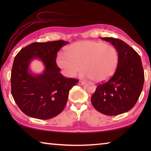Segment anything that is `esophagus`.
<instances>
[{"instance_id":"1","label":"esophagus","mask_w":151,"mask_h":151,"mask_svg":"<svg viewBox=\"0 0 151 151\" xmlns=\"http://www.w3.org/2000/svg\"><path fill=\"white\" fill-rule=\"evenodd\" d=\"M78 84L79 85H84L85 84V82H83V81H78Z\"/></svg>"}]
</instances>
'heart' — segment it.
I'll use <instances>...</instances> for the list:
<instances>
[{"label": "heart", "mask_w": 151, "mask_h": 151, "mask_svg": "<svg viewBox=\"0 0 151 151\" xmlns=\"http://www.w3.org/2000/svg\"><path fill=\"white\" fill-rule=\"evenodd\" d=\"M59 54L57 64L66 76L73 77L80 70L83 77L96 83L106 81L114 75L119 61L118 50L103 42L84 40L73 43Z\"/></svg>", "instance_id": "obj_1"}]
</instances>
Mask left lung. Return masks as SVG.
Returning a JSON list of instances; mask_svg holds the SVG:
<instances>
[{
    "label": "left lung",
    "mask_w": 151,
    "mask_h": 151,
    "mask_svg": "<svg viewBox=\"0 0 151 151\" xmlns=\"http://www.w3.org/2000/svg\"><path fill=\"white\" fill-rule=\"evenodd\" d=\"M118 50L119 61L114 75L100 83L91 96V103L99 112L109 116L118 115L133 107L141 93L145 81L140 56L122 40L101 38Z\"/></svg>",
    "instance_id": "1"
}]
</instances>
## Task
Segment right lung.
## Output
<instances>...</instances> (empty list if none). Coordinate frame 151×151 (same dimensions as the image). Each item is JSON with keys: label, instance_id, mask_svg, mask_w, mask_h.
Listing matches in <instances>:
<instances>
[{"label": "right lung", "instance_id": "obj_1", "mask_svg": "<svg viewBox=\"0 0 151 151\" xmlns=\"http://www.w3.org/2000/svg\"><path fill=\"white\" fill-rule=\"evenodd\" d=\"M68 43L65 40L33 42L22 48L15 57L11 76V93L27 115L47 120L65 109L69 91L78 82L64 76L56 63L58 51ZM37 58L42 60L45 68L40 75H32L29 65Z\"/></svg>", "mask_w": 151, "mask_h": 151}]
</instances>
